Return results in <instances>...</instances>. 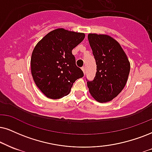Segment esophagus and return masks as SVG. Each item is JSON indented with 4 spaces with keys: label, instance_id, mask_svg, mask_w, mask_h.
Listing matches in <instances>:
<instances>
[{
    "label": "esophagus",
    "instance_id": "1",
    "mask_svg": "<svg viewBox=\"0 0 152 152\" xmlns=\"http://www.w3.org/2000/svg\"><path fill=\"white\" fill-rule=\"evenodd\" d=\"M82 72H83L84 74H85V67H82Z\"/></svg>",
    "mask_w": 152,
    "mask_h": 152
}]
</instances>
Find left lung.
I'll list each match as a JSON object with an SVG mask.
<instances>
[{
  "instance_id": "obj_1",
  "label": "left lung",
  "mask_w": 152,
  "mask_h": 152,
  "mask_svg": "<svg viewBox=\"0 0 152 152\" xmlns=\"http://www.w3.org/2000/svg\"><path fill=\"white\" fill-rule=\"evenodd\" d=\"M88 40L96 63V76L87 82L89 91L96 102H109L126 85L130 61L121 44L109 35L90 33Z\"/></svg>"
}]
</instances>
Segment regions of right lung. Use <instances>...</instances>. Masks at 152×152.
I'll list each match as a JSON object with an SVG mask.
<instances>
[{"instance_id": "1", "label": "right lung", "mask_w": 152, "mask_h": 152, "mask_svg": "<svg viewBox=\"0 0 152 152\" xmlns=\"http://www.w3.org/2000/svg\"><path fill=\"white\" fill-rule=\"evenodd\" d=\"M85 34L58 28L37 43L31 57V72L41 91L48 98L61 99L70 93L73 83L84 76L75 65L72 50Z\"/></svg>"}]
</instances>
